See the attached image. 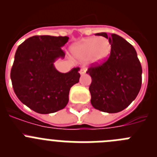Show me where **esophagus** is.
I'll return each instance as SVG.
<instances>
[{
	"label": "esophagus",
	"instance_id": "34e87169",
	"mask_svg": "<svg viewBox=\"0 0 157 157\" xmlns=\"http://www.w3.org/2000/svg\"><path fill=\"white\" fill-rule=\"evenodd\" d=\"M80 74L81 75H84L86 72V67H82L81 69H80Z\"/></svg>",
	"mask_w": 157,
	"mask_h": 157
}]
</instances>
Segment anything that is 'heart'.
Instances as JSON below:
<instances>
[{"label": "heart", "mask_w": 157, "mask_h": 157, "mask_svg": "<svg viewBox=\"0 0 157 157\" xmlns=\"http://www.w3.org/2000/svg\"><path fill=\"white\" fill-rule=\"evenodd\" d=\"M112 45L105 37H88L74 45L72 52L82 60L90 59L93 63L105 62L111 53Z\"/></svg>", "instance_id": "heart-1"}]
</instances>
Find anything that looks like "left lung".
I'll list each match as a JSON object with an SVG mask.
<instances>
[{
	"instance_id": "1",
	"label": "left lung",
	"mask_w": 157,
	"mask_h": 157,
	"mask_svg": "<svg viewBox=\"0 0 157 157\" xmlns=\"http://www.w3.org/2000/svg\"><path fill=\"white\" fill-rule=\"evenodd\" d=\"M112 45L110 56L101 64H94L86 73L91 76V104L108 113L121 112L129 106L141 90L142 69L134 47L116 34L108 36Z\"/></svg>"
}]
</instances>
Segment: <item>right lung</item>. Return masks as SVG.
<instances>
[{
    "label": "right lung",
    "instance_id": "obj_1",
    "mask_svg": "<svg viewBox=\"0 0 157 157\" xmlns=\"http://www.w3.org/2000/svg\"><path fill=\"white\" fill-rule=\"evenodd\" d=\"M69 37L36 35L19 45L11 70L14 92L22 103L40 114L64 109L71 87L79 82V67L58 71L53 63L64 58L61 47Z\"/></svg>",
    "mask_w": 157,
    "mask_h": 157
}]
</instances>
